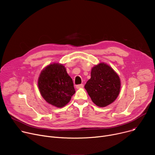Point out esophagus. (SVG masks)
Instances as JSON below:
<instances>
[{"label": "esophagus", "instance_id": "obj_1", "mask_svg": "<svg viewBox=\"0 0 155 155\" xmlns=\"http://www.w3.org/2000/svg\"><path fill=\"white\" fill-rule=\"evenodd\" d=\"M83 87H84V85H83V84H79V85H76V87L77 89H81V88H83Z\"/></svg>", "mask_w": 155, "mask_h": 155}]
</instances>
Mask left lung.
I'll return each mask as SVG.
<instances>
[{
    "instance_id": "8db88e82",
    "label": "left lung",
    "mask_w": 155,
    "mask_h": 155,
    "mask_svg": "<svg viewBox=\"0 0 155 155\" xmlns=\"http://www.w3.org/2000/svg\"><path fill=\"white\" fill-rule=\"evenodd\" d=\"M84 88L97 106L104 107L113 103L120 92L119 76L107 64L101 62L94 66L91 72V78Z\"/></svg>"
}]
</instances>
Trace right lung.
I'll return each instance as SVG.
<instances>
[{
	"mask_svg": "<svg viewBox=\"0 0 155 155\" xmlns=\"http://www.w3.org/2000/svg\"><path fill=\"white\" fill-rule=\"evenodd\" d=\"M38 87L45 101L57 107L66 105L76 92L72 78L59 63L51 64L42 70Z\"/></svg>",
	"mask_w": 155,
	"mask_h": 155,
	"instance_id": "right-lung-1",
	"label": "right lung"
}]
</instances>
